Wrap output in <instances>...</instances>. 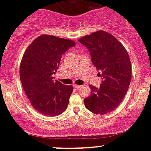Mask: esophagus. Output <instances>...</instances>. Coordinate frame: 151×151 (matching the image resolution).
Instances as JSON below:
<instances>
[{
    "label": "esophagus",
    "mask_w": 151,
    "mask_h": 151,
    "mask_svg": "<svg viewBox=\"0 0 151 151\" xmlns=\"http://www.w3.org/2000/svg\"><path fill=\"white\" fill-rule=\"evenodd\" d=\"M74 88H75V89H79V88L81 87V85H78V84H74L73 85Z\"/></svg>",
    "instance_id": "obj_1"
}]
</instances>
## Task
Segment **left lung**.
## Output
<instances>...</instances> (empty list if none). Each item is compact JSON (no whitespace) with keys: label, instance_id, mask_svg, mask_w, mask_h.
Masks as SVG:
<instances>
[{"label":"left lung","instance_id":"1","mask_svg":"<svg viewBox=\"0 0 151 151\" xmlns=\"http://www.w3.org/2000/svg\"><path fill=\"white\" fill-rule=\"evenodd\" d=\"M89 50L91 62L103 81L99 88L89 85L91 94L84 106L95 114L111 112L125 97L131 80V64L128 52L109 32L99 30L79 39Z\"/></svg>","mask_w":151,"mask_h":151}]
</instances>
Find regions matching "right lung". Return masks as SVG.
<instances>
[{
	"instance_id": "right-lung-1",
	"label": "right lung",
	"mask_w": 151,
	"mask_h": 151,
	"mask_svg": "<svg viewBox=\"0 0 151 151\" xmlns=\"http://www.w3.org/2000/svg\"><path fill=\"white\" fill-rule=\"evenodd\" d=\"M75 45L72 40L42 35L27 47L21 60L20 77L32 107L42 115L55 116L67 109L72 85L55 80L62 54Z\"/></svg>"
}]
</instances>
